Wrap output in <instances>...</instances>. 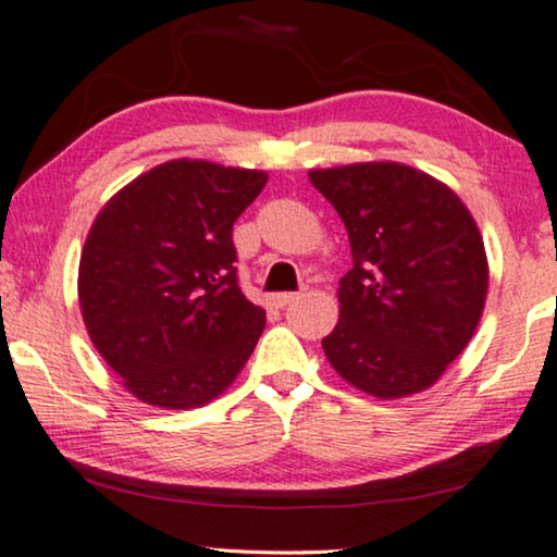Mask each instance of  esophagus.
<instances>
[{
  "label": "esophagus",
  "instance_id": "obj_1",
  "mask_svg": "<svg viewBox=\"0 0 557 557\" xmlns=\"http://www.w3.org/2000/svg\"><path fill=\"white\" fill-rule=\"evenodd\" d=\"M301 296V294H294V292H286V294H276L271 298L273 301V306H278V309H284V306H288L292 301H296V298Z\"/></svg>",
  "mask_w": 557,
  "mask_h": 557
}]
</instances>
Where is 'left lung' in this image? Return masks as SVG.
Wrapping results in <instances>:
<instances>
[{"label":"left lung","mask_w":557,"mask_h":557,"mask_svg":"<svg viewBox=\"0 0 557 557\" xmlns=\"http://www.w3.org/2000/svg\"><path fill=\"white\" fill-rule=\"evenodd\" d=\"M349 233L338 321L321 346L336 374L379 399L424 392L465 351L490 269L472 213L417 168L374 160L309 171Z\"/></svg>","instance_id":"8db88e82"}]
</instances>
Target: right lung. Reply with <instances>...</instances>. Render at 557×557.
Wrapping results in <instances>:
<instances>
[{
    "label": "right lung",
    "mask_w": 557,
    "mask_h": 557,
    "mask_svg": "<svg viewBox=\"0 0 557 557\" xmlns=\"http://www.w3.org/2000/svg\"><path fill=\"white\" fill-rule=\"evenodd\" d=\"M269 175L168 160L117 190L79 256L87 334L145 405L193 409L228 389L265 311L238 288L233 223Z\"/></svg>",
    "instance_id": "1"
}]
</instances>
